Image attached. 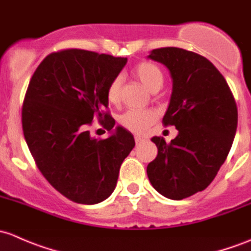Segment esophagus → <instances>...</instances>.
<instances>
[{
    "label": "esophagus",
    "mask_w": 251,
    "mask_h": 251,
    "mask_svg": "<svg viewBox=\"0 0 251 251\" xmlns=\"http://www.w3.org/2000/svg\"><path fill=\"white\" fill-rule=\"evenodd\" d=\"M144 141V139L141 138V136H135V143H136V145H139V144H141Z\"/></svg>",
    "instance_id": "1"
}]
</instances>
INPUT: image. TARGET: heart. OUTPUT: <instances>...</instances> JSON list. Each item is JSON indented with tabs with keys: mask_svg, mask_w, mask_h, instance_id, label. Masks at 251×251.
<instances>
[{
	"mask_svg": "<svg viewBox=\"0 0 251 251\" xmlns=\"http://www.w3.org/2000/svg\"><path fill=\"white\" fill-rule=\"evenodd\" d=\"M133 75L138 78L150 92H157L163 86V72L157 65L150 61H141L133 69ZM121 86L122 81L120 77H116L108 84L106 90V98L111 104H117L121 98ZM158 118L154 110H128L120 116L121 126L128 130L136 134L146 133Z\"/></svg>",
	"mask_w": 251,
	"mask_h": 251,
	"instance_id": "heart-1",
	"label": "heart"
}]
</instances>
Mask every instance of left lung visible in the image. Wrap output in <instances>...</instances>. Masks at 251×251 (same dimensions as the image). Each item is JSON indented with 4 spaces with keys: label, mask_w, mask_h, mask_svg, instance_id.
Segmentation results:
<instances>
[{
    "label": "left lung",
    "mask_w": 251,
    "mask_h": 251,
    "mask_svg": "<svg viewBox=\"0 0 251 251\" xmlns=\"http://www.w3.org/2000/svg\"><path fill=\"white\" fill-rule=\"evenodd\" d=\"M150 59L169 69L173 78L165 126L179 130L169 144L151 139L158 149L147 165L156 191L174 201L205 190L226 161L238 122L236 100L226 79L206 58L176 47L153 49Z\"/></svg>",
    "instance_id": "left-lung-1"
}]
</instances>
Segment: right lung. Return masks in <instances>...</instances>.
I'll return each mask as SVG.
<instances>
[{
	"mask_svg": "<svg viewBox=\"0 0 251 251\" xmlns=\"http://www.w3.org/2000/svg\"><path fill=\"white\" fill-rule=\"evenodd\" d=\"M126 64V58L64 49L46 56L30 79L22 108L25 140L43 176L75 203L106 200L135 146L122 126L107 139L88 130L94 118L108 131L115 126L106 90Z\"/></svg>",
	"mask_w": 251,
	"mask_h": 251,
	"instance_id": "right-lung-1",
	"label": "right lung"
}]
</instances>
